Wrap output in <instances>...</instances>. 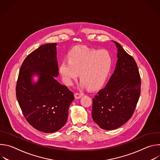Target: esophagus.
Segmentation results:
<instances>
[{
	"mask_svg": "<svg viewBox=\"0 0 160 160\" xmlns=\"http://www.w3.org/2000/svg\"><path fill=\"white\" fill-rule=\"evenodd\" d=\"M83 94L82 93H80V92H76L75 94V97L76 99H80Z\"/></svg>",
	"mask_w": 160,
	"mask_h": 160,
	"instance_id": "1",
	"label": "esophagus"
}]
</instances>
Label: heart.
<instances>
[{"mask_svg": "<svg viewBox=\"0 0 160 160\" xmlns=\"http://www.w3.org/2000/svg\"><path fill=\"white\" fill-rule=\"evenodd\" d=\"M59 65L63 82L72 85L79 72L80 85L90 89L99 87L107 78L112 64L111 54L106 51L97 50L83 45L72 48Z\"/></svg>", "mask_w": 160, "mask_h": 160, "instance_id": "b5f03b06", "label": "heart"}]
</instances>
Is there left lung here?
I'll list each match as a JSON object with an SVG mask.
<instances>
[{
	"instance_id": "obj_1",
	"label": "left lung",
	"mask_w": 160,
	"mask_h": 160,
	"mask_svg": "<svg viewBox=\"0 0 160 160\" xmlns=\"http://www.w3.org/2000/svg\"><path fill=\"white\" fill-rule=\"evenodd\" d=\"M118 61L107 85L93 98L92 117L104 130L116 129L133 115L141 94V77L138 65L117 42Z\"/></svg>"
}]
</instances>
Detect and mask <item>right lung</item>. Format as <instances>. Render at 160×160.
Segmentation results:
<instances>
[{
  "label": "right lung",
  "instance_id": "right-lung-1",
  "mask_svg": "<svg viewBox=\"0 0 160 160\" xmlns=\"http://www.w3.org/2000/svg\"><path fill=\"white\" fill-rule=\"evenodd\" d=\"M56 43L41 45L20 68L16 87L18 102L27 121L35 129L52 133L66 123L73 93L55 78L58 75ZM39 81L32 83L35 73Z\"/></svg>",
  "mask_w": 160,
  "mask_h": 160
}]
</instances>
